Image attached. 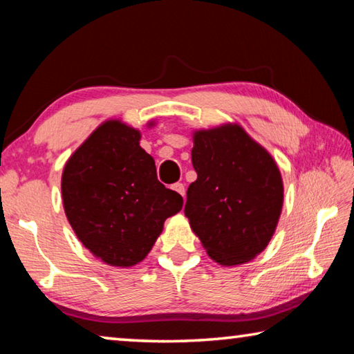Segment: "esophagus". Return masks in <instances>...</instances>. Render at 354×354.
I'll return each instance as SVG.
<instances>
[{"instance_id":"1","label":"esophagus","mask_w":354,"mask_h":354,"mask_svg":"<svg viewBox=\"0 0 354 354\" xmlns=\"http://www.w3.org/2000/svg\"><path fill=\"white\" fill-rule=\"evenodd\" d=\"M171 189L175 190V192H178L179 195H185V189H184V184H181V183H176V184H173L171 185Z\"/></svg>"}]
</instances>
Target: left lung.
Returning <instances> with one entry per match:
<instances>
[{
    "instance_id": "1",
    "label": "left lung",
    "mask_w": 354,
    "mask_h": 354,
    "mask_svg": "<svg viewBox=\"0 0 354 354\" xmlns=\"http://www.w3.org/2000/svg\"><path fill=\"white\" fill-rule=\"evenodd\" d=\"M196 181L184 214L212 261L236 267L253 261L277 231L284 203L277 160L239 123L192 133Z\"/></svg>"
}]
</instances>
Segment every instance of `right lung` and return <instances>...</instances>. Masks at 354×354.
<instances>
[{
  "label": "right lung",
  "instance_id": "obj_1",
  "mask_svg": "<svg viewBox=\"0 0 354 354\" xmlns=\"http://www.w3.org/2000/svg\"><path fill=\"white\" fill-rule=\"evenodd\" d=\"M154 120L147 123L148 128ZM140 131L106 120L64 165L62 205L76 237L111 267L142 262L183 209V196L156 176L154 159L140 147Z\"/></svg>",
  "mask_w": 354,
  "mask_h": 354
}]
</instances>
